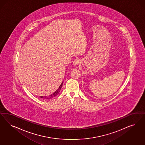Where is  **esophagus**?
<instances>
[{
  "label": "esophagus",
  "mask_w": 145,
  "mask_h": 145,
  "mask_svg": "<svg viewBox=\"0 0 145 145\" xmlns=\"http://www.w3.org/2000/svg\"><path fill=\"white\" fill-rule=\"evenodd\" d=\"M73 63L75 65H78V64H80V59L79 58H76L74 60H73Z\"/></svg>",
  "instance_id": "34e87169"
}]
</instances>
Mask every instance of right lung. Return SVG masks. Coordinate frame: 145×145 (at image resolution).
I'll use <instances>...</instances> for the list:
<instances>
[{
    "instance_id": "right-lung-1",
    "label": "right lung",
    "mask_w": 145,
    "mask_h": 145,
    "mask_svg": "<svg viewBox=\"0 0 145 145\" xmlns=\"http://www.w3.org/2000/svg\"><path fill=\"white\" fill-rule=\"evenodd\" d=\"M62 84H63V83H61V85H60V86H59V88L58 89L56 90V91L54 92L52 94L50 95H48V96L41 97V98H42L48 100V99H51L53 98L54 97H56V95H57L59 93V92H60V90H61V88H62Z\"/></svg>"
}]
</instances>
